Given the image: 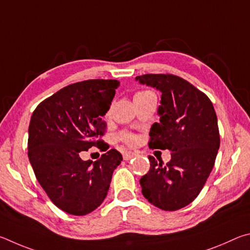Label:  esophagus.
I'll return each mask as SVG.
<instances>
[{"label": "esophagus", "instance_id": "34e87169", "mask_svg": "<svg viewBox=\"0 0 250 250\" xmlns=\"http://www.w3.org/2000/svg\"><path fill=\"white\" fill-rule=\"evenodd\" d=\"M135 156H136V154H135V152L126 151V152H124V154H123V158H124V160H129V159H132L133 157H135Z\"/></svg>", "mask_w": 250, "mask_h": 250}]
</instances>
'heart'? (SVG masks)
<instances>
[{
    "label": "heart",
    "instance_id": "obj_1",
    "mask_svg": "<svg viewBox=\"0 0 250 250\" xmlns=\"http://www.w3.org/2000/svg\"><path fill=\"white\" fill-rule=\"evenodd\" d=\"M143 93H146V92H139V93H137L136 95L143 94ZM121 137H122L123 141H125V142H127V143H134L135 142V137L132 136V135H129V134H123Z\"/></svg>",
    "mask_w": 250,
    "mask_h": 250
}]
</instances>
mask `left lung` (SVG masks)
<instances>
[{"label":"left lung","instance_id":"obj_1","mask_svg":"<svg viewBox=\"0 0 250 250\" xmlns=\"http://www.w3.org/2000/svg\"><path fill=\"white\" fill-rule=\"evenodd\" d=\"M141 84L161 92L158 123L151 125L149 147L169 149L167 165L149 156L150 169L141 178L142 193L155 207L176 211L202 190L220 148L215 109L203 92L173 74H144Z\"/></svg>","mask_w":250,"mask_h":250}]
</instances>
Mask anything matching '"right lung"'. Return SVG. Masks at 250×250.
<instances>
[{"mask_svg": "<svg viewBox=\"0 0 250 250\" xmlns=\"http://www.w3.org/2000/svg\"><path fill=\"white\" fill-rule=\"evenodd\" d=\"M120 82L86 80L74 83L38 105L28 128V158L39 185L57 208L71 215H85L106 198L114 170L123 160L115 149L99 160H82L92 147L106 150L100 141Z\"/></svg>", "mask_w": 250, "mask_h": 250, "instance_id": "obj_1", "label": "right lung"}]
</instances>
